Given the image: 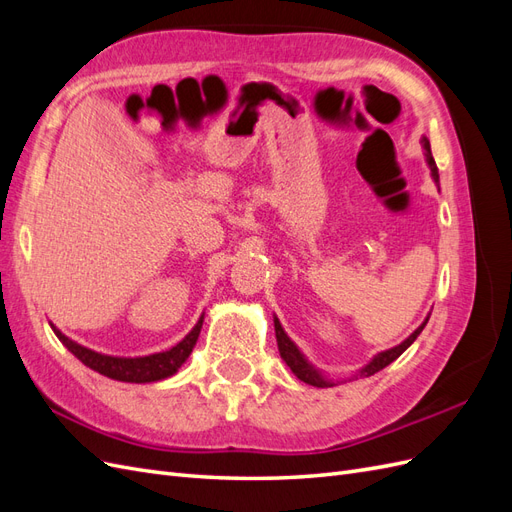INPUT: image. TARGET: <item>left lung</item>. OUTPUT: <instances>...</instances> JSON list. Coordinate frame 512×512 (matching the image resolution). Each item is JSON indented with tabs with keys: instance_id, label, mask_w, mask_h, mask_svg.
<instances>
[{
	"instance_id": "left-lung-1",
	"label": "left lung",
	"mask_w": 512,
	"mask_h": 512,
	"mask_svg": "<svg viewBox=\"0 0 512 512\" xmlns=\"http://www.w3.org/2000/svg\"><path fill=\"white\" fill-rule=\"evenodd\" d=\"M423 147H425V156H427V162H429V168H431V175H433V179H436V183L440 181V177H438V166H436V160H433V156H431V147H429V141L427 138H423ZM429 320V318H427ZM427 320L421 324V327H418L404 344H399V346H395V348H391V350H386V352H380L374 361H371L361 374H365V376H371V374H376V371H380V369H384L386 365H391L397 356H401L404 354V350L414 342V339L421 335V331L425 329V324H427ZM275 322V337H277V348H280V354H282V359L286 361V365L292 369V374L297 376L299 380H303L305 384H312V386H318V389H327V386H333V382H329V380H324L318 371L309 365L305 359H303V354L297 350V346H294L290 339H288V335L284 333V329H282V324H280V320H273Z\"/></svg>"
}]
</instances>
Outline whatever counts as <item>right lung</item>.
<instances>
[{
  "label": "right lung",
  "mask_w": 512,
  "mask_h": 512,
  "mask_svg": "<svg viewBox=\"0 0 512 512\" xmlns=\"http://www.w3.org/2000/svg\"><path fill=\"white\" fill-rule=\"evenodd\" d=\"M200 329H203V318L196 322V327L188 335H185L177 346H173L166 352L138 356V359H119V356L98 354L94 350L83 348L76 342H72V339H68L59 329L53 327L55 335L59 337V342L64 344L76 356V359L85 363L89 369L98 371V374L119 380V382H156V380L173 376L175 371L185 363V359H188L192 348L196 346Z\"/></svg>",
  "instance_id": "right-lung-1"
}]
</instances>
